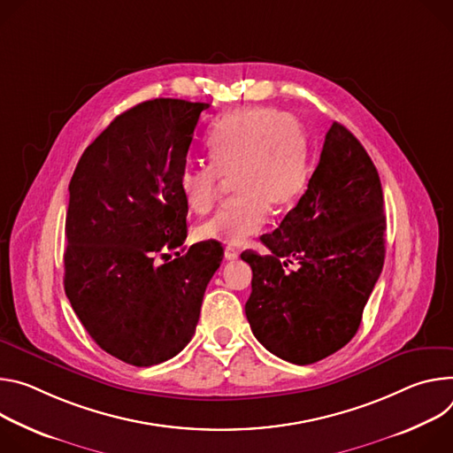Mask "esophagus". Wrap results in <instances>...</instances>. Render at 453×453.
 <instances>
[{
  "label": "esophagus",
  "mask_w": 453,
  "mask_h": 453,
  "mask_svg": "<svg viewBox=\"0 0 453 453\" xmlns=\"http://www.w3.org/2000/svg\"><path fill=\"white\" fill-rule=\"evenodd\" d=\"M237 257H239V252H237L235 248H232V246H226V248H225V259H226V261H235Z\"/></svg>",
  "instance_id": "obj_1"
}]
</instances>
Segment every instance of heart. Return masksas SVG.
Here are the masks:
<instances>
[{"label":"heart","instance_id":"obj_1","mask_svg":"<svg viewBox=\"0 0 453 453\" xmlns=\"http://www.w3.org/2000/svg\"><path fill=\"white\" fill-rule=\"evenodd\" d=\"M211 165L187 167L180 176L185 205L197 214L216 201L219 178L237 194L201 223V241L241 244L266 225L268 205L289 207L306 185L304 134L296 120L272 108H248L223 117L205 138Z\"/></svg>","mask_w":453,"mask_h":453}]
</instances>
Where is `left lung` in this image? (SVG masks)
<instances>
[{"label": "left lung", "instance_id": "left-lung-1", "mask_svg": "<svg viewBox=\"0 0 453 453\" xmlns=\"http://www.w3.org/2000/svg\"><path fill=\"white\" fill-rule=\"evenodd\" d=\"M385 228L378 171L357 136L333 122L308 190L261 235L270 256L241 254L254 273L244 313L270 353L308 365L350 342L383 268Z\"/></svg>", "mask_w": 453, "mask_h": 453}]
</instances>
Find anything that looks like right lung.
Returning <instances> with one entry per match:
<instances>
[{
    "label": "right lung",
    "instance_id": "right-lung-1",
    "mask_svg": "<svg viewBox=\"0 0 453 453\" xmlns=\"http://www.w3.org/2000/svg\"><path fill=\"white\" fill-rule=\"evenodd\" d=\"M209 108L155 98L124 111L86 147L68 187L66 296L95 343L129 365L162 364L190 342L223 261L221 244L203 241L157 263L187 239L178 183Z\"/></svg>",
    "mask_w": 453,
    "mask_h": 453
}]
</instances>
